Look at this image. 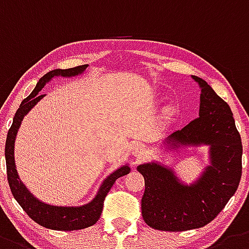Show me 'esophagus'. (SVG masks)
<instances>
[{
    "label": "esophagus",
    "instance_id": "1",
    "mask_svg": "<svg viewBox=\"0 0 249 249\" xmlns=\"http://www.w3.org/2000/svg\"><path fill=\"white\" fill-rule=\"evenodd\" d=\"M133 154H134V158H135V161L140 160V159L142 158V156H144V154H145V146H144V145H136V146L134 147Z\"/></svg>",
    "mask_w": 249,
    "mask_h": 249
}]
</instances>
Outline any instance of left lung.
I'll list each match as a JSON object with an SVG mask.
<instances>
[{
    "mask_svg": "<svg viewBox=\"0 0 249 249\" xmlns=\"http://www.w3.org/2000/svg\"><path fill=\"white\" fill-rule=\"evenodd\" d=\"M200 116L167 139L172 145H208L211 166L191 186L178 182L172 170L156 162L139 165L145 178L141 213L151 228L180 232L216 218L237 191L242 176V140L230 105L201 78Z\"/></svg>",
    "mask_w": 249,
    "mask_h": 249,
    "instance_id": "left-lung-1",
    "label": "left lung"
}]
</instances>
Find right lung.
<instances>
[{"label": "right lung", "instance_id": "add662e5", "mask_svg": "<svg viewBox=\"0 0 249 249\" xmlns=\"http://www.w3.org/2000/svg\"><path fill=\"white\" fill-rule=\"evenodd\" d=\"M88 66L84 64V66H78L69 69H55V71H49L46 75H43L39 79V82L37 83L35 90L26 99H23V102L19 105V108L16 111L13 123L11 125L10 130H8L7 139H6L4 156H6L7 180L11 192H12L16 201L23 208L24 212L35 222H37L38 225L43 226L46 228H51V230L75 231L95 225L103 212L105 197H107L108 192L113 187L114 182L119 178L130 172V167L125 165V166L114 171L111 175H109L108 178L104 180L103 185L100 186L95 198L91 202L87 203L84 206H80V207H60V206H51L41 202L36 197H33L30 194V191L26 189V186H23V183L18 180L13 152H15L16 135H17V131H18V127L21 125V122L23 120L24 115L44 97V94H41L39 91L46 86L47 82H49L52 78L58 77V75H62V77H74V75L80 74Z\"/></svg>", "mask_w": 249, "mask_h": 249}]
</instances>
